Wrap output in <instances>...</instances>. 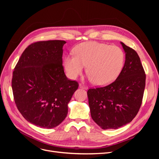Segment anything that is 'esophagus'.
Wrapping results in <instances>:
<instances>
[{
    "label": "esophagus",
    "instance_id": "34e87169",
    "mask_svg": "<svg viewBox=\"0 0 159 159\" xmlns=\"http://www.w3.org/2000/svg\"><path fill=\"white\" fill-rule=\"evenodd\" d=\"M79 87H80V88H81V89H88L87 86H85V85H83V84H80Z\"/></svg>",
    "mask_w": 159,
    "mask_h": 159
}]
</instances>
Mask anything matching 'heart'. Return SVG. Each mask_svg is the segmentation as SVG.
<instances>
[{
  "label": "heart",
  "instance_id": "b5f03b06",
  "mask_svg": "<svg viewBox=\"0 0 159 159\" xmlns=\"http://www.w3.org/2000/svg\"><path fill=\"white\" fill-rule=\"evenodd\" d=\"M74 56L64 59V68L71 79L82 74L85 66L93 83L109 84L121 73L125 64V54L119 47L98 42L81 43L74 50Z\"/></svg>",
  "mask_w": 159,
  "mask_h": 159
}]
</instances>
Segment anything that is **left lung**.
Wrapping results in <instances>:
<instances>
[{"label": "left lung", "instance_id": "left-lung-1", "mask_svg": "<svg viewBox=\"0 0 159 159\" xmlns=\"http://www.w3.org/2000/svg\"><path fill=\"white\" fill-rule=\"evenodd\" d=\"M125 52L123 68L113 82L88 91L91 116L103 129H118L138 113L145 87L146 74L137 52L121 42Z\"/></svg>", "mask_w": 159, "mask_h": 159}]
</instances>
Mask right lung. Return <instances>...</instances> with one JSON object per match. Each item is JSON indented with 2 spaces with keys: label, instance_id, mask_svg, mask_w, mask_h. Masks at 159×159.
I'll list each match as a JSON object with an SVG mask.
<instances>
[{
  "label": "right lung",
  "instance_id": "1",
  "mask_svg": "<svg viewBox=\"0 0 159 159\" xmlns=\"http://www.w3.org/2000/svg\"><path fill=\"white\" fill-rule=\"evenodd\" d=\"M64 40L34 42L23 52L12 79L14 102L28 122L52 129L67 116L68 104L78 89V81L64 74Z\"/></svg>",
  "mask_w": 159,
  "mask_h": 159
}]
</instances>
